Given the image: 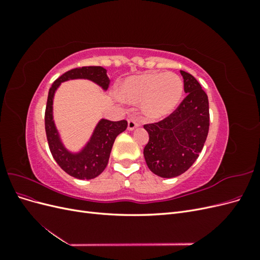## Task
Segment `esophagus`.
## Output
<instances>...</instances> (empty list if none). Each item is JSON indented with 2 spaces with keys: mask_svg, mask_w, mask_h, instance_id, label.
I'll use <instances>...</instances> for the list:
<instances>
[{
  "mask_svg": "<svg viewBox=\"0 0 260 260\" xmlns=\"http://www.w3.org/2000/svg\"><path fill=\"white\" fill-rule=\"evenodd\" d=\"M138 127H139V122L136 119H133V118H130V119H128V130L132 131Z\"/></svg>",
  "mask_w": 260,
  "mask_h": 260,
  "instance_id": "1",
  "label": "esophagus"
}]
</instances>
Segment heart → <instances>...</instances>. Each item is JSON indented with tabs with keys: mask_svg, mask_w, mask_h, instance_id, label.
<instances>
[{
	"mask_svg": "<svg viewBox=\"0 0 260 260\" xmlns=\"http://www.w3.org/2000/svg\"><path fill=\"white\" fill-rule=\"evenodd\" d=\"M183 93V80L174 73H153L128 78L119 94L124 101L141 103L149 119H161L177 108Z\"/></svg>",
	"mask_w": 260,
	"mask_h": 260,
	"instance_id": "heart-1",
	"label": "heart"
}]
</instances>
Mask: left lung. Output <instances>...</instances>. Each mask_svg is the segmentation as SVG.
<instances>
[{
  "mask_svg": "<svg viewBox=\"0 0 260 260\" xmlns=\"http://www.w3.org/2000/svg\"><path fill=\"white\" fill-rule=\"evenodd\" d=\"M183 77L186 96L176 111L165 119L144 124L149 140L144 158L153 174L161 178L182 175L198 159L209 130L208 96L188 73Z\"/></svg>",
  "mask_w": 260,
  "mask_h": 260,
  "instance_id": "left-lung-1",
  "label": "left lung"
}]
</instances>
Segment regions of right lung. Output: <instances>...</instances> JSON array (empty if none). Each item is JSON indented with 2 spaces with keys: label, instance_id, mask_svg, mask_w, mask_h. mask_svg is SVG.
Listing matches in <instances>:
<instances>
[{
  "label": "right lung",
  "instance_id": "obj_1",
  "mask_svg": "<svg viewBox=\"0 0 260 260\" xmlns=\"http://www.w3.org/2000/svg\"><path fill=\"white\" fill-rule=\"evenodd\" d=\"M73 79H88L107 90L109 78L106 69L101 66H86L69 70L55 80L50 88L45 108V132L53 158L69 176L80 180L96 178L107 166L115 139L127 129V120L111 121L101 119L94 129L89 142L78 153H72L61 143L56 125L53 120L54 94L61 82Z\"/></svg>",
  "mask_w": 260,
  "mask_h": 260
}]
</instances>
